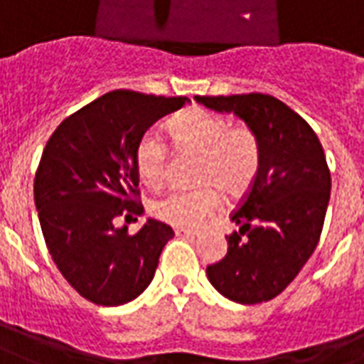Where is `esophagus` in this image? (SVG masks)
<instances>
[{"mask_svg":"<svg viewBox=\"0 0 364 364\" xmlns=\"http://www.w3.org/2000/svg\"><path fill=\"white\" fill-rule=\"evenodd\" d=\"M175 235L187 236V238H195V236H199V232H197V230H189V228H175Z\"/></svg>","mask_w":364,"mask_h":364,"instance_id":"esophagus-1","label":"esophagus"}]
</instances>
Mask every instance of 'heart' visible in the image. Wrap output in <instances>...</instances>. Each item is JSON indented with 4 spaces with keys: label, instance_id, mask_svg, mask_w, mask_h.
Segmentation results:
<instances>
[{
    "label": "heart",
    "instance_id": "obj_1",
    "mask_svg": "<svg viewBox=\"0 0 364 364\" xmlns=\"http://www.w3.org/2000/svg\"><path fill=\"white\" fill-rule=\"evenodd\" d=\"M167 134L175 151L199 154V183H215L230 197H238L252 187L260 171L262 147L248 126H230L225 116L195 108L169 122ZM136 169L139 181L149 189H159L167 179V147L156 136L147 134L139 139ZM217 187L203 185L199 189L169 191L151 205V213L167 225L197 228L220 205Z\"/></svg>",
    "mask_w": 364,
    "mask_h": 364
}]
</instances>
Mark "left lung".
Returning a JSON list of instances; mask_svg holds the SVG:
<instances>
[{"instance_id":"8db88e82","label":"left lung","mask_w":364,"mask_h":364,"mask_svg":"<svg viewBox=\"0 0 364 364\" xmlns=\"http://www.w3.org/2000/svg\"><path fill=\"white\" fill-rule=\"evenodd\" d=\"M217 112H235L258 136L260 171L230 220L228 250L207 266L208 282L236 304L279 296L314 254L323 230L331 173L321 141L297 112L270 94L197 96Z\"/></svg>"}]
</instances>
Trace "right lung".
I'll return each mask as SVG.
<instances>
[{"label":"right lung","mask_w":364,"mask_h":364,"mask_svg":"<svg viewBox=\"0 0 364 364\" xmlns=\"http://www.w3.org/2000/svg\"><path fill=\"white\" fill-rule=\"evenodd\" d=\"M185 96L112 90L58 124L35 173V205L49 254L80 296L122 306L156 274L171 226L149 218L136 235L116 226L141 215L136 147Z\"/></svg>","instance_id":"1"}]
</instances>
